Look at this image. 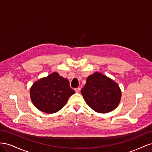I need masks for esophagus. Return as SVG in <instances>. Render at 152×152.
<instances>
[{
  "mask_svg": "<svg viewBox=\"0 0 152 152\" xmlns=\"http://www.w3.org/2000/svg\"><path fill=\"white\" fill-rule=\"evenodd\" d=\"M80 91V87H77V88H75V91L76 92V93H79Z\"/></svg>",
  "mask_w": 152,
  "mask_h": 152,
  "instance_id": "1",
  "label": "esophagus"
}]
</instances>
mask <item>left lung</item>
Masks as SVG:
<instances>
[{"mask_svg":"<svg viewBox=\"0 0 152 152\" xmlns=\"http://www.w3.org/2000/svg\"><path fill=\"white\" fill-rule=\"evenodd\" d=\"M80 92L87 104L101 113L115 109L122 96L118 84L99 72H95L87 78L86 84Z\"/></svg>","mask_w":152,"mask_h":152,"instance_id":"1","label":"left lung"}]
</instances>
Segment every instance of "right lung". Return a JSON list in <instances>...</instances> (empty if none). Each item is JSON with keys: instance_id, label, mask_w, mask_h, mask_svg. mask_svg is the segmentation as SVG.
<instances>
[{"instance_id": "add662e5", "label": "right lung", "mask_w": 152, "mask_h": 152, "mask_svg": "<svg viewBox=\"0 0 152 152\" xmlns=\"http://www.w3.org/2000/svg\"><path fill=\"white\" fill-rule=\"evenodd\" d=\"M74 93L69 81L57 72H53L34 82L30 92L34 105L40 111L47 113L60 110Z\"/></svg>"}]
</instances>
